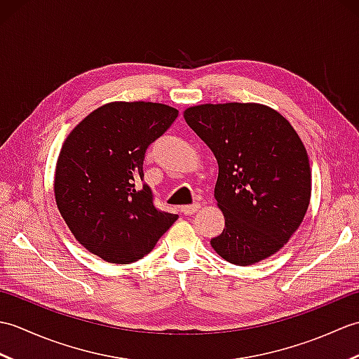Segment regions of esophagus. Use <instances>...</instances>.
Returning a JSON list of instances; mask_svg holds the SVG:
<instances>
[{
	"label": "esophagus",
	"mask_w": 359,
	"mask_h": 359,
	"mask_svg": "<svg viewBox=\"0 0 359 359\" xmlns=\"http://www.w3.org/2000/svg\"><path fill=\"white\" fill-rule=\"evenodd\" d=\"M201 210V203H193V205H185V207H182L180 211L184 212V215H194L196 211Z\"/></svg>",
	"instance_id": "34e87169"
}]
</instances>
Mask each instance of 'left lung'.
Listing matches in <instances>:
<instances>
[{"label": "left lung", "instance_id": "left-lung-1", "mask_svg": "<svg viewBox=\"0 0 359 359\" xmlns=\"http://www.w3.org/2000/svg\"><path fill=\"white\" fill-rule=\"evenodd\" d=\"M219 165L215 197L222 234L211 247L234 265H253L285 245L311 197L307 149L290 121L261 103H205L184 111Z\"/></svg>", "mask_w": 359, "mask_h": 359}]
</instances>
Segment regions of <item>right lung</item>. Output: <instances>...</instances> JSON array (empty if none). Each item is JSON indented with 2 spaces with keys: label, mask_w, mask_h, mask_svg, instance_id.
I'll return each mask as SVG.
<instances>
[{
  "label": "right lung",
  "mask_w": 359,
  "mask_h": 359,
  "mask_svg": "<svg viewBox=\"0 0 359 359\" xmlns=\"http://www.w3.org/2000/svg\"><path fill=\"white\" fill-rule=\"evenodd\" d=\"M179 111L163 103L111 102L75 126L62 144L53 194L74 238L111 264L147 256L179 219L160 211L143 185L149 144Z\"/></svg>",
  "instance_id": "add662e5"
}]
</instances>
